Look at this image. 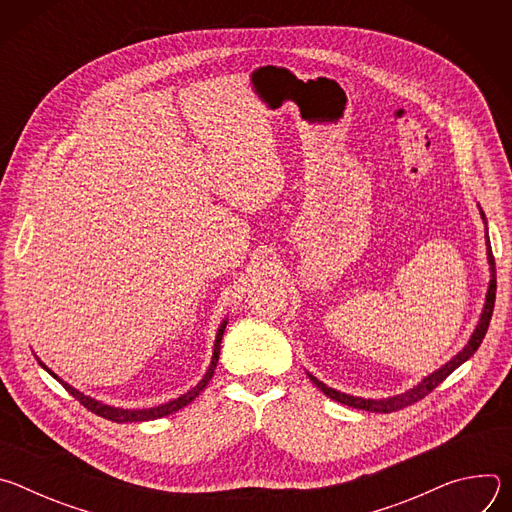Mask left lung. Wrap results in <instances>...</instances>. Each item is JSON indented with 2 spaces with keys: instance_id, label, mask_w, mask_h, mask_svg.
Returning a JSON list of instances; mask_svg holds the SVG:
<instances>
[{
  "instance_id": "obj_1",
  "label": "left lung",
  "mask_w": 512,
  "mask_h": 512,
  "mask_svg": "<svg viewBox=\"0 0 512 512\" xmlns=\"http://www.w3.org/2000/svg\"><path fill=\"white\" fill-rule=\"evenodd\" d=\"M480 208V206H478ZM480 216L484 221V227H486V216L480 208ZM486 257H488V265H490V281H488V289H486V298H484V308H482V314H480V320L468 340V344H464V348L452 356L446 364H442L440 369L429 373L427 377H423L417 385H413L411 389H407L405 393H399V395H393V397H383V399H364V397H354V395H348V393H340L328 385H324L322 381H318L312 373H308L310 381L330 399L342 403V405H348V407H354V409H362V411H373V413H391V411H397V409H403L407 405H413L417 403L419 399H423L427 393H431L437 385H440L448 375H452L460 364H464L476 350L478 346L482 344L484 336H486V330L490 326V318H492V310H494V298H496V267H494V257H492V247H490V239H488V227H486Z\"/></svg>"
}]
</instances>
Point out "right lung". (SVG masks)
<instances>
[{"label": "right lung", "instance_id": "right-lung-1", "mask_svg": "<svg viewBox=\"0 0 512 512\" xmlns=\"http://www.w3.org/2000/svg\"><path fill=\"white\" fill-rule=\"evenodd\" d=\"M227 322H229V318H225L223 322H221V326H218V330H216V336H214V346H212V358H210V364H208V371L204 373V377L190 389V391H186L184 395H180V397H176V399H172V401H168V403H162V405H156V407H148V409H123V407H115V405H107V403H103V401H97V399H93V397H89V395H85V393H81L79 389H75L72 385H68L66 381H62L60 377H56V373H52L46 364L36 356V360L40 362V367L48 373V375H52L72 397H75L77 401H81L89 411H93L95 415H99V417H105V419H109V421H115V423H131V421H150V419H160V417H166V415H170V413H176L178 409H182V407H186L188 403H192L202 391H204V387L208 385V381L212 379V375H214V369H216V362H218V354H221V340H223V334H225V328H227Z\"/></svg>", "mask_w": 512, "mask_h": 512}]
</instances>
